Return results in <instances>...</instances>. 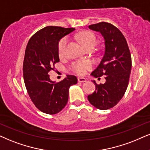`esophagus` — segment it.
<instances>
[{"label": "esophagus", "mask_w": 150, "mask_h": 150, "mask_svg": "<svg viewBox=\"0 0 150 150\" xmlns=\"http://www.w3.org/2000/svg\"><path fill=\"white\" fill-rule=\"evenodd\" d=\"M78 81L79 82H86V79L84 77H78Z\"/></svg>", "instance_id": "1"}]
</instances>
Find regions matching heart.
Returning a JSON list of instances; mask_svg holds the SVG:
<instances>
[{
    "label": "heart",
    "instance_id": "obj_1",
    "mask_svg": "<svg viewBox=\"0 0 150 150\" xmlns=\"http://www.w3.org/2000/svg\"><path fill=\"white\" fill-rule=\"evenodd\" d=\"M75 38L81 43L85 49L88 48H93L97 43V38L91 32L83 31L77 33ZM69 39L67 37H64L59 41L58 44V52L60 57L63 56L67 47ZM91 68V64L88 62H77L73 64L72 69L78 75H84L89 69Z\"/></svg>",
    "mask_w": 150,
    "mask_h": 150
}]
</instances>
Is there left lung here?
<instances>
[{
  "label": "left lung",
  "mask_w": 150,
  "mask_h": 150,
  "mask_svg": "<svg viewBox=\"0 0 150 150\" xmlns=\"http://www.w3.org/2000/svg\"><path fill=\"white\" fill-rule=\"evenodd\" d=\"M89 29L101 33L105 39V54L91 75L96 78L105 75V84L96 85V91L88 100L98 109L112 108L122 99L128 86L132 57L124 35L116 27L106 22L91 25Z\"/></svg>",
  "instance_id": "8db88e82"
}]
</instances>
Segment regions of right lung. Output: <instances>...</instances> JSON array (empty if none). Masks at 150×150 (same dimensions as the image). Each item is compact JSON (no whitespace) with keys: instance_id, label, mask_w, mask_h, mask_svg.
Instances as JSON below:
<instances>
[{"instance_id":"add662e5","label":"right lung","mask_w":150,"mask_h":150,"mask_svg":"<svg viewBox=\"0 0 150 150\" xmlns=\"http://www.w3.org/2000/svg\"><path fill=\"white\" fill-rule=\"evenodd\" d=\"M74 30L75 28L47 26L30 38L26 47L23 66L25 85L34 105L47 114H56L65 107L70 86L77 83L74 75H67L56 83L48 75L59 62L60 39Z\"/></svg>"}]
</instances>
